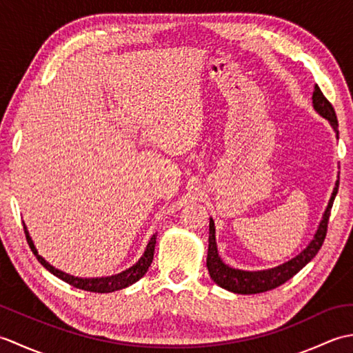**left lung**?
<instances>
[{"label": "left lung", "mask_w": 353, "mask_h": 353, "mask_svg": "<svg viewBox=\"0 0 353 353\" xmlns=\"http://www.w3.org/2000/svg\"><path fill=\"white\" fill-rule=\"evenodd\" d=\"M312 104H314V109H316L321 117L329 119V123H331V125L334 127V130L336 133V138H339V121H336L335 110L332 108V104L329 103V100L323 95V92H321V89L317 85L314 88ZM339 185L340 182L336 181L332 197L329 200V205L325 211L323 220H321L317 234L314 236L311 244L306 247L299 256L292 258L291 261L285 262V264L276 268L264 270V272H243V270L230 268L229 265L224 264L219 256V252H216L214 221L212 219L209 220V249H208L206 265L209 270V274L212 277V281L216 285H220L221 288L229 290L232 292H238V294H258V292L274 290L277 287H281L282 283L290 281L292 276L301 272V270L308 264L314 256H316L319 250L321 249V245H323L326 234H327L329 215H331L334 199L336 196V192H339Z\"/></svg>", "instance_id": "obj_1"}]
</instances>
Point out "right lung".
<instances>
[{
    "label": "right lung",
    "mask_w": 353,
    "mask_h": 353,
    "mask_svg": "<svg viewBox=\"0 0 353 353\" xmlns=\"http://www.w3.org/2000/svg\"><path fill=\"white\" fill-rule=\"evenodd\" d=\"M24 234H26V238H27V243L30 245V249H32V252L34 253V256L37 258V261H39L41 264L48 270V272H51L52 274L57 276L59 279L65 281L66 283L72 285V287H76L79 290L91 291V292H112V291H118V290L129 287V285L139 281L141 277L147 273L150 264H152L153 254H154V244H156V235H153L152 239H150V241H148V245H147L144 254H142V258L133 267H130L129 270H125V272H123V273L115 274V276H110V277H100V279H80V277L70 276V274L61 272V270H57V268H54L52 265H50L47 261H45L42 256H39V254H37L34 245H33L32 238H30L26 226H24Z\"/></svg>",
    "instance_id": "1"
}]
</instances>
